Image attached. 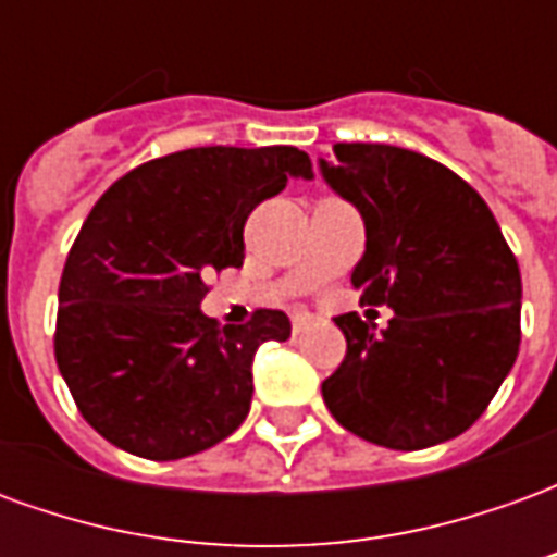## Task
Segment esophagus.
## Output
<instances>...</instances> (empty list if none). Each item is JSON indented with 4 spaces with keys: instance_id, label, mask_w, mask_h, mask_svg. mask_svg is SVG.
<instances>
[{
    "instance_id": "1",
    "label": "esophagus",
    "mask_w": 557,
    "mask_h": 557,
    "mask_svg": "<svg viewBox=\"0 0 557 557\" xmlns=\"http://www.w3.org/2000/svg\"><path fill=\"white\" fill-rule=\"evenodd\" d=\"M310 322H313V315H307V313L292 315V334H295V337H301L304 331L310 327Z\"/></svg>"
}]
</instances>
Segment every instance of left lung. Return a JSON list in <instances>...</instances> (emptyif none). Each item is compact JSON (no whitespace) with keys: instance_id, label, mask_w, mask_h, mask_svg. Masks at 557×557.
<instances>
[{"instance_id":"1","label":"left lung","mask_w":557,"mask_h":557,"mask_svg":"<svg viewBox=\"0 0 557 557\" xmlns=\"http://www.w3.org/2000/svg\"><path fill=\"white\" fill-rule=\"evenodd\" d=\"M325 182L361 208V304L394 310L382 334L337 315L346 358L322 382L327 411L367 442L420 450L486 411L519 355L522 277L483 196L438 160L337 143Z\"/></svg>"}]
</instances>
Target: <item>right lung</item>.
Segmentation results:
<instances>
[{
    "label": "right lung",
    "instance_id": "obj_1",
    "mask_svg": "<svg viewBox=\"0 0 557 557\" xmlns=\"http://www.w3.org/2000/svg\"><path fill=\"white\" fill-rule=\"evenodd\" d=\"M289 178L295 146H206L154 158L95 202L59 283L55 363L91 430L143 459L199 454L242 426L253 355L289 337L283 310L220 327L206 280L244 262V223Z\"/></svg>",
    "mask_w": 557,
    "mask_h": 557
}]
</instances>
